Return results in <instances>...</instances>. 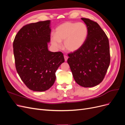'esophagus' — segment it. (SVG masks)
Masks as SVG:
<instances>
[{
  "label": "esophagus",
  "mask_w": 125,
  "mask_h": 125,
  "mask_svg": "<svg viewBox=\"0 0 125 125\" xmlns=\"http://www.w3.org/2000/svg\"><path fill=\"white\" fill-rule=\"evenodd\" d=\"M64 58H65V62H66V61H67V59H68V57H67V56L65 55V56H64Z\"/></svg>",
  "instance_id": "esophagus-1"
}]
</instances>
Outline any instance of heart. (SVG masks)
Here are the masks:
<instances>
[{"instance_id":"b5f03b06","label":"heart","mask_w":125,"mask_h":125,"mask_svg":"<svg viewBox=\"0 0 125 125\" xmlns=\"http://www.w3.org/2000/svg\"><path fill=\"white\" fill-rule=\"evenodd\" d=\"M88 33V28L83 23L66 22L56 28L55 35L51 37V44L55 48H60L61 42H63L67 51L75 52L83 45Z\"/></svg>"}]
</instances>
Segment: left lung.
<instances>
[{
	"label": "left lung",
	"instance_id": "left-lung-1",
	"mask_svg": "<svg viewBox=\"0 0 125 125\" xmlns=\"http://www.w3.org/2000/svg\"><path fill=\"white\" fill-rule=\"evenodd\" d=\"M89 30L83 45L68 54L69 65L75 81L85 88L93 87L103 81L110 63L108 37L96 22L81 18Z\"/></svg>",
	"mask_w": 125,
	"mask_h": 125
}]
</instances>
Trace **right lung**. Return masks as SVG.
<instances>
[{
    "mask_svg": "<svg viewBox=\"0 0 125 125\" xmlns=\"http://www.w3.org/2000/svg\"><path fill=\"white\" fill-rule=\"evenodd\" d=\"M50 20L23 26L15 37L13 54L18 74L28 88L43 92L56 80L55 73L65 62L62 52L48 51L51 29Z\"/></svg>",
    "mask_w": 125,
    "mask_h": 125,
    "instance_id": "1",
    "label": "right lung"
}]
</instances>
